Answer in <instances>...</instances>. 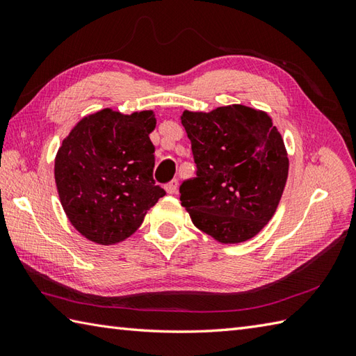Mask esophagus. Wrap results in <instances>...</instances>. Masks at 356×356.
<instances>
[{
    "label": "esophagus",
    "instance_id": "obj_1",
    "mask_svg": "<svg viewBox=\"0 0 356 356\" xmlns=\"http://www.w3.org/2000/svg\"><path fill=\"white\" fill-rule=\"evenodd\" d=\"M177 188H179V180L174 179L171 180V182H168L165 185V190L168 194H176L177 193Z\"/></svg>",
    "mask_w": 356,
    "mask_h": 356
}]
</instances>
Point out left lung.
<instances>
[{
	"mask_svg": "<svg viewBox=\"0 0 356 356\" xmlns=\"http://www.w3.org/2000/svg\"><path fill=\"white\" fill-rule=\"evenodd\" d=\"M195 177L180 185L193 223L223 243H240L263 229L287 179L282 134L270 118L245 105L209 113L184 111Z\"/></svg>",
	"mask_w": 356,
	"mask_h": 356,
	"instance_id": "1",
	"label": "left lung"
}]
</instances>
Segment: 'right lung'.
Returning a JSON list of instances; mask_svg holds the SVG:
<instances>
[{
    "label": "right lung",
    "mask_w": 356,
    "mask_h": 356,
    "mask_svg": "<svg viewBox=\"0 0 356 356\" xmlns=\"http://www.w3.org/2000/svg\"><path fill=\"white\" fill-rule=\"evenodd\" d=\"M154 127L153 111L125 116L105 108L82 119L59 148V199L72 225L95 243L130 237L165 195L153 179Z\"/></svg>",
    "instance_id": "obj_1"
}]
</instances>
